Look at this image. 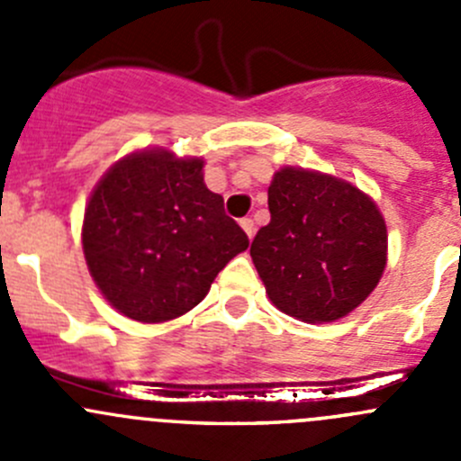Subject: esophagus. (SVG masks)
Here are the masks:
<instances>
[{"label":"esophagus","instance_id":"34e87169","mask_svg":"<svg viewBox=\"0 0 461 461\" xmlns=\"http://www.w3.org/2000/svg\"><path fill=\"white\" fill-rule=\"evenodd\" d=\"M240 227H243V230H245V234H248L249 239H252V236H254V231H257V225H254V221H252V218H240Z\"/></svg>","mask_w":461,"mask_h":461}]
</instances>
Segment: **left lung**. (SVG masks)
Masks as SVG:
<instances>
[{
    "mask_svg": "<svg viewBox=\"0 0 461 461\" xmlns=\"http://www.w3.org/2000/svg\"><path fill=\"white\" fill-rule=\"evenodd\" d=\"M269 222L252 240L254 265L281 312L308 323L346 317L385 267V222L350 183L285 167L267 189Z\"/></svg>",
    "mask_w": 461,
    "mask_h": 461,
    "instance_id": "left-lung-1",
    "label": "left lung"
}]
</instances>
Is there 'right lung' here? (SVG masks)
Returning a JSON list of instances; mask_svg holds the SVG:
<instances>
[{"label":"right lung","instance_id":"add662e5","mask_svg":"<svg viewBox=\"0 0 461 461\" xmlns=\"http://www.w3.org/2000/svg\"><path fill=\"white\" fill-rule=\"evenodd\" d=\"M86 265L124 317L160 323L207 296L216 274L249 245L203 183V160L131 153L93 192L82 227Z\"/></svg>","mask_w":461,"mask_h":461}]
</instances>
